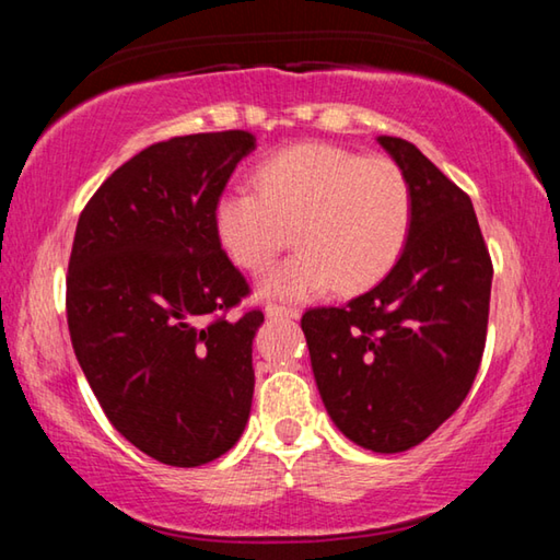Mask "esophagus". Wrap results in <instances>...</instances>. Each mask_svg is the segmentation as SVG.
I'll use <instances>...</instances> for the list:
<instances>
[{
  "label": "esophagus",
  "instance_id": "obj_1",
  "mask_svg": "<svg viewBox=\"0 0 560 560\" xmlns=\"http://www.w3.org/2000/svg\"><path fill=\"white\" fill-rule=\"evenodd\" d=\"M267 316L269 318H299L301 311L299 308H289V306H279V303H269Z\"/></svg>",
  "mask_w": 560,
  "mask_h": 560
}]
</instances>
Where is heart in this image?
<instances>
[{
  "label": "heart",
  "instance_id": "b5f03b06",
  "mask_svg": "<svg viewBox=\"0 0 560 560\" xmlns=\"http://www.w3.org/2000/svg\"><path fill=\"white\" fill-rule=\"evenodd\" d=\"M254 189H230L214 207V230L230 259L259 273L287 249L261 291L308 299L334 283L340 293L375 287L400 261L412 232V189L390 158L303 143L281 150L254 175Z\"/></svg>",
  "mask_w": 560,
  "mask_h": 560
}]
</instances>
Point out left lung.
Wrapping results in <instances>:
<instances>
[{"instance_id": "8db88e82", "label": "left lung", "mask_w": 560, "mask_h": 560, "mask_svg": "<svg viewBox=\"0 0 560 560\" xmlns=\"http://www.w3.org/2000/svg\"><path fill=\"white\" fill-rule=\"evenodd\" d=\"M412 189L400 261L346 306L301 318L330 420L360 447L393 454L457 412L485 353L491 267L467 192L402 138H377Z\"/></svg>"}]
</instances>
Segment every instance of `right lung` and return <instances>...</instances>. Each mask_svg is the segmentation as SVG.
I'll return each mask as SVG.
<instances>
[{
  "instance_id": "1",
  "label": "right lung",
  "mask_w": 560,
  "mask_h": 560,
  "mask_svg": "<svg viewBox=\"0 0 560 560\" xmlns=\"http://www.w3.org/2000/svg\"><path fill=\"white\" fill-rule=\"evenodd\" d=\"M246 130L140 150L75 224L66 277L73 353L122 438L170 467L230 452L249 420L259 308L230 320L249 283L222 249L214 207Z\"/></svg>"
}]
</instances>
